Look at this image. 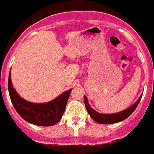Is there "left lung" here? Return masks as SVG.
<instances>
[{
    "mask_svg": "<svg viewBox=\"0 0 154 154\" xmlns=\"http://www.w3.org/2000/svg\"><path fill=\"white\" fill-rule=\"evenodd\" d=\"M142 96L139 97V99L137 100L135 103L133 104L132 106H131L130 108H128L127 109L119 112L116 113H111V114H104V113H97V111H95L93 108H91V106L88 103V99L87 97L84 96L85 97V105L87 112L89 113L90 116L97 123L99 124H103V125H107V124H114V123H118L122 121L124 119H127L131 113L135 111V109L137 108L138 106V104L141 101Z\"/></svg>",
    "mask_w": 154,
    "mask_h": 154,
    "instance_id": "left-lung-1",
    "label": "left lung"
}]
</instances>
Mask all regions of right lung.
Here are the masks:
<instances>
[{
  "label": "right lung",
  "mask_w": 154,
  "mask_h": 154,
  "mask_svg": "<svg viewBox=\"0 0 154 154\" xmlns=\"http://www.w3.org/2000/svg\"><path fill=\"white\" fill-rule=\"evenodd\" d=\"M71 91H66L49 103H34L22 98L13 88L11 71L8 77V91L13 107L24 120L36 125L51 126L58 122L64 113Z\"/></svg>",
  "instance_id": "obj_1"
}]
</instances>
